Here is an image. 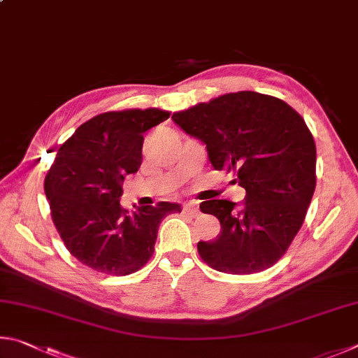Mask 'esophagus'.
I'll return each mask as SVG.
<instances>
[{"label":"esophagus","mask_w":358,"mask_h":358,"mask_svg":"<svg viewBox=\"0 0 358 358\" xmlns=\"http://www.w3.org/2000/svg\"><path fill=\"white\" fill-rule=\"evenodd\" d=\"M182 214L190 215V217H198L199 215V209L195 203H187L182 206Z\"/></svg>","instance_id":"obj_1"}]
</instances>
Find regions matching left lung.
I'll list each match as a JSON object with an SVG mask.
<instances>
[{"mask_svg": "<svg viewBox=\"0 0 358 358\" xmlns=\"http://www.w3.org/2000/svg\"><path fill=\"white\" fill-rule=\"evenodd\" d=\"M173 121L247 192L242 208L228 199L199 204L222 224L214 241L198 242L201 259L233 275L272 267L302 228L316 189V144L303 117L278 97L239 91L176 111Z\"/></svg>", "mask_w": 358, "mask_h": 358, "instance_id": "8db88e82", "label": "left lung"}]
</instances>
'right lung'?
Returning a JSON list of instances; mask_svg holds the SVG:
<instances>
[{"label":"right lung","instance_id":"1","mask_svg":"<svg viewBox=\"0 0 358 358\" xmlns=\"http://www.w3.org/2000/svg\"><path fill=\"white\" fill-rule=\"evenodd\" d=\"M160 108L106 111L81 124L45 176L55 228L66 248L92 271L130 275L154 255L163 218L180 212L160 201L129 212L119 204L124 176L143 160V134L169 117Z\"/></svg>","mask_w":358,"mask_h":358}]
</instances>
